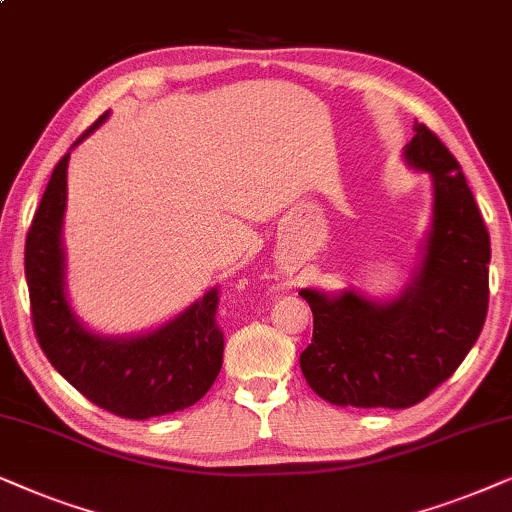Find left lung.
Returning <instances> with one entry per match:
<instances>
[{"instance_id": "1", "label": "left lung", "mask_w": 512, "mask_h": 512, "mask_svg": "<svg viewBox=\"0 0 512 512\" xmlns=\"http://www.w3.org/2000/svg\"><path fill=\"white\" fill-rule=\"evenodd\" d=\"M403 156L433 180L431 229L412 281L388 302L356 290L299 292L313 311L302 374L339 407L421 403L452 377L487 318L489 231L459 161L424 124H414Z\"/></svg>"}]
</instances>
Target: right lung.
Segmentation results:
<instances>
[{
	"instance_id": "obj_1",
	"label": "right lung",
	"mask_w": 512,
	"mask_h": 512,
	"mask_svg": "<svg viewBox=\"0 0 512 512\" xmlns=\"http://www.w3.org/2000/svg\"><path fill=\"white\" fill-rule=\"evenodd\" d=\"M107 117L109 112L102 114L74 145ZM67 161L70 152L53 168L25 238V278L39 346L79 393L117 417H161L199 403L222 367L217 290L145 335L102 337L81 325L65 292Z\"/></svg>"
}]
</instances>
